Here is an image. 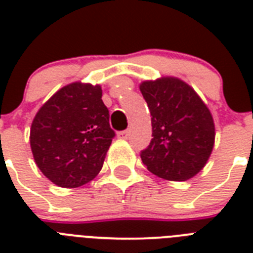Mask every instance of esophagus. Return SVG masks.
<instances>
[{
  "label": "esophagus",
  "mask_w": 253,
  "mask_h": 253,
  "mask_svg": "<svg viewBox=\"0 0 253 253\" xmlns=\"http://www.w3.org/2000/svg\"><path fill=\"white\" fill-rule=\"evenodd\" d=\"M130 136V131L125 130V131H119L118 132V138L119 139H127Z\"/></svg>",
  "instance_id": "34e87169"
}]
</instances>
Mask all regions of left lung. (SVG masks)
I'll return each instance as SVG.
<instances>
[{
	"instance_id": "1",
	"label": "left lung",
	"mask_w": 253,
	"mask_h": 253,
	"mask_svg": "<svg viewBox=\"0 0 253 253\" xmlns=\"http://www.w3.org/2000/svg\"><path fill=\"white\" fill-rule=\"evenodd\" d=\"M143 98L151 111L152 136L140 158L147 169L169 181H186L204 168L215 128L208 106L184 81L166 77L144 81Z\"/></svg>"
}]
</instances>
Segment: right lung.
Returning a JSON list of instances; mask_svg holds the SVG:
<instances>
[{
    "label": "right lung",
    "instance_id": "obj_1",
    "mask_svg": "<svg viewBox=\"0 0 253 253\" xmlns=\"http://www.w3.org/2000/svg\"><path fill=\"white\" fill-rule=\"evenodd\" d=\"M99 85L61 87L38 111L30 144L38 168L61 188L93 180L115 136Z\"/></svg>",
    "mask_w": 253,
    "mask_h": 253
}]
</instances>
